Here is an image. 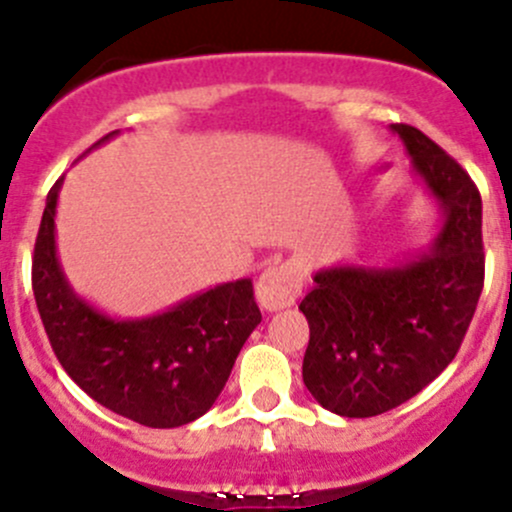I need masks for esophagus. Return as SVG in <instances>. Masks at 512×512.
I'll use <instances>...</instances> for the list:
<instances>
[{
	"instance_id": "34e87169",
	"label": "esophagus",
	"mask_w": 512,
	"mask_h": 512,
	"mask_svg": "<svg viewBox=\"0 0 512 512\" xmlns=\"http://www.w3.org/2000/svg\"><path fill=\"white\" fill-rule=\"evenodd\" d=\"M299 292H302V277L289 265H272L257 277V302L267 312H277V309H285L289 304H294Z\"/></svg>"
}]
</instances>
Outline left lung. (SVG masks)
Instances as JSON below:
<instances>
[{
  "mask_svg": "<svg viewBox=\"0 0 512 512\" xmlns=\"http://www.w3.org/2000/svg\"><path fill=\"white\" fill-rule=\"evenodd\" d=\"M391 133L436 203V237L394 265L324 267L299 304L309 322L304 386L347 418L379 416L426 389L461 349L483 289V205L471 175L418 128L394 123Z\"/></svg>",
  "mask_w": 512,
  "mask_h": 512,
  "instance_id": "obj_1",
  "label": "left lung"
}]
</instances>
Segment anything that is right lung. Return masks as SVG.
I'll return each mask as SVG.
<instances>
[{
  "label": "right lung",
  "instance_id": "right-lung-1",
  "mask_svg": "<svg viewBox=\"0 0 512 512\" xmlns=\"http://www.w3.org/2000/svg\"><path fill=\"white\" fill-rule=\"evenodd\" d=\"M61 185L64 178L46 195L32 262L34 299L56 359L113 414L151 428L195 421L215 404L242 344L262 322L252 280L210 287L151 317H108L74 292L56 257Z\"/></svg>",
  "mask_w": 512,
  "mask_h": 512
}]
</instances>
